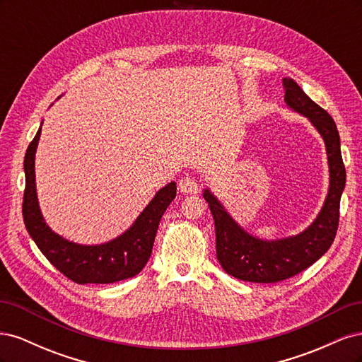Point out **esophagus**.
<instances>
[{"instance_id": "34e87169", "label": "esophagus", "mask_w": 362, "mask_h": 362, "mask_svg": "<svg viewBox=\"0 0 362 362\" xmlns=\"http://www.w3.org/2000/svg\"><path fill=\"white\" fill-rule=\"evenodd\" d=\"M178 189L181 193H187V194H192V193H198L201 190L198 181H196L193 177H182L180 181H178Z\"/></svg>"}]
</instances>
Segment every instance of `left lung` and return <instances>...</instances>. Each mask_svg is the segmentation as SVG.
I'll return each mask as SVG.
<instances>
[{"label":"left lung","instance_id":"8db88e82","mask_svg":"<svg viewBox=\"0 0 362 362\" xmlns=\"http://www.w3.org/2000/svg\"><path fill=\"white\" fill-rule=\"evenodd\" d=\"M282 86L287 105L308 117L325 140L331 173L329 192L320 214L303 233L266 242L240 228L214 196L205 190L204 199L214 218L217 259L228 275L247 282H279L314 264L334 242L339 221V199L346 185V169L334 119L291 78H284Z\"/></svg>","mask_w":362,"mask_h":362}]
</instances>
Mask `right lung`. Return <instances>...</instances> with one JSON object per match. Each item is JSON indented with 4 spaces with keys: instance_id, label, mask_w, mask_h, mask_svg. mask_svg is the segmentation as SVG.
<instances>
[{
    "instance_id": "right-lung-1",
    "label": "right lung",
    "mask_w": 362,
    "mask_h": 362,
    "mask_svg": "<svg viewBox=\"0 0 362 362\" xmlns=\"http://www.w3.org/2000/svg\"><path fill=\"white\" fill-rule=\"evenodd\" d=\"M40 128L24 158L25 190L23 216L28 234L43 255L68 279L76 284H112L136 276L152 254L161 216L177 196V184L163 187L127 233L105 245L83 246L54 234L39 210L35 180V154Z\"/></svg>"
}]
</instances>
